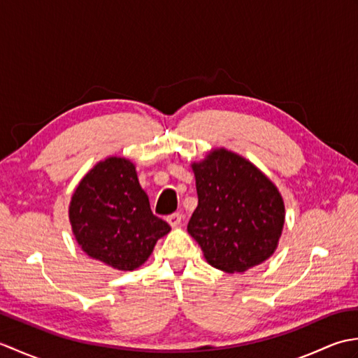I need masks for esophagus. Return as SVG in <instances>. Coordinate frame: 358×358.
<instances>
[{
  "mask_svg": "<svg viewBox=\"0 0 358 358\" xmlns=\"http://www.w3.org/2000/svg\"><path fill=\"white\" fill-rule=\"evenodd\" d=\"M167 222H169L172 227H178L181 226V222H183V215H181L180 212H173V214L167 217Z\"/></svg>",
  "mask_w": 358,
  "mask_h": 358,
  "instance_id": "obj_1",
  "label": "esophagus"
}]
</instances>
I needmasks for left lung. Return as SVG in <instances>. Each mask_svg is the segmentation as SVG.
Wrapping results in <instances>:
<instances>
[{"label": "left lung", "mask_w": 358, "mask_h": 358, "mask_svg": "<svg viewBox=\"0 0 358 358\" xmlns=\"http://www.w3.org/2000/svg\"><path fill=\"white\" fill-rule=\"evenodd\" d=\"M192 171L199 206L187 232L208 263L234 273L268 260L285 224V203L275 185L246 158L226 149L210 150Z\"/></svg>", "instance_id": "left-lung-1"}]
</instances>
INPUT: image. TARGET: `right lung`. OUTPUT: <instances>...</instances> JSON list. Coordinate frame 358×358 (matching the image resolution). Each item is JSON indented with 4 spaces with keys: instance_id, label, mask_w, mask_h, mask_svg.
Listing matches in <instances>:
<instances>
[{
    "instance_id": "obj_1",
    "label": "right lung",
    "mask_w": 358,
    "mask_h": 358,
    "mask_svg": "<svg viewBox=\"0 0 358 358\" xmlns=\"http://www.w3.org/2000/svg\"><path fill=\"white\" fill-rule=\"evenodd\" d=\"M69 220L81 249L118 271L140 268L171 231L152 214L134 163L121 157L106 158L86 173L72 195Z\"/></svg>"
}]
</instances>
